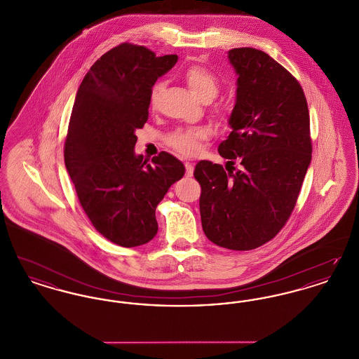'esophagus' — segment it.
Returning <instances> with one entry per match:
<instances>
[{"mask_svg": "<svg viewBox=\"0 0 359 359\" xmlns=\"http://www.w3.org/2000/svg\"><path fill=\"white\" fill-rule=\"evenodd\" d=\"M184 167H186V176L191 177L194 175V165L191 163H184Z\"/></svg>", "mask_w": 359, "mask_h": 359, "instance_id": "34e87169", "label": "esophagus"}]
</instances>
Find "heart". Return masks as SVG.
<instances>
[{
  "label": "heart",
  "instance_id": "1",
  "mask_svg": "<svg viewBox=\"0 0 359 359\" xmlns=\"http://www.w3.org/2000/svg\"><path fill=\"white\" fill-rule=\"evenodd\" d=\"M184 81L192 94L202 102H211L221 90V82L215 74L201 65H192L183 72ZM164 90V82H156L149 93V103L152 107L157 106L160 95ZM205 140V130L201 129H179L168 137V145L183 156H194L201 149Z\"/></svg>",
  "mask_w": 359,
  "mask_h": 359
}]
</instances>
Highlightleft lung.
<instances>
[{
    "mask_svg": "<svg viewBox=\"0 0 359 359\" xmlns=\"http://www.w3.org/2000/svg\"><path fill=\"white\" fill-rule=\"evenodd\" d=\"M237 98L229 123L233 132L218 152L227 164L202 160L194 176L205 237L230 250H252L274 238L290 219L308 165L312 144L304 91L268 53L234 48Z\"/></svg>",
    "mask_w": 359,
    "mask_h": 359,
    "instance_id": "1",
    "label": "left lung"
}]
</instances>
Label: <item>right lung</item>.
<instances>
[{
  "label": "right lung",
  "instance_id": "right-lung-1",
  "mask_svg": "<svg viewBox=\"0 0 359 359\" xmlns=\"http://www.w3.org/2000/svg\"><path fill=\"white\" fill-rule=\"evenodd\" d=\"M177 55L156 56L122 43L103 53L78 88L65 142V163L86 215L113 243L135 248L157 234L156 207L184 175L175 156L148 164L135 154L136 130L149 116V93Z\"/></svg>",
  "mask_w": 359,
  "mask_h": 359
}]
</instances>
